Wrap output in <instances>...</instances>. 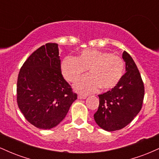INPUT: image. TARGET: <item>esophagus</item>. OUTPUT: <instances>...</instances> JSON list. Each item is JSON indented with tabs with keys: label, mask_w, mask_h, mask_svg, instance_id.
Instances as JSON below:
<instances>
[{
	"label": "esophagus",
	"mask_w": 159,
	"mask_h": 159,
	"mask_svg": "<svg viewBox=\"0 0 159 159\" xmlns=\"http://www.w3.org/2000/svg\"><path fill=\"white\" fill-rule=\"evenodd\" d=\"M87 98V96H84V95H78V99H85Z\"/></svg>",
	"instance_id": "34e87169"
}]
</instances>
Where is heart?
Returning a JSON list of instances; mask_svg holds the SVG:
<instances>
[{
  "instance_id": "b5f03b06",
  "label": "heart",
  "mask_w": 159,
  "mask_h": 159,
  "mask_svg": "<svg viewBox=\"0 0 159 159\" xmlns=\"http://www.w3.org/2000/svg\"><path fill=\"white\" fill-rule=\"evenodd\" d=\"M123 60L121 57L107 52L85 49L77 57H66L61 62V72L66 81H76L87 69L90 75L82 78L75 84L81 93H90L98 88L109 90L114 88L123 78Z\"/></svg>"
}]
</instances>
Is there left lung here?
Returning <instances> with one entry per match:
<instances>
[{"instance_id":"1","label":"left lung","mask_w":159,"mask_h":159,"mask_svg":"<svg viewBox=\"0 0 159 159\" xmlns=\"http://www.w3.org/2000/svg\"><path fill=\"white\" fill-rule=\"evenodd\" d=\"M125 72L118 84L98 95L99 105L95 113L97 125L107 132L120 130L132 121L142 107L144 86L138 67L132 57L123 53Z\"/></svg>"}]
</instances>
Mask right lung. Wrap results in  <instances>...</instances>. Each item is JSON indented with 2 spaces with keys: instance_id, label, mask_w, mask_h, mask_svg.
Returning <instances> with one entry per match:
<instances>
[{
  "instance_id": "right-lung-1",
  "label": "right lung",
  "mask_w": 159,
  "mask_h": 159,
  "mask_svg": "<svg viewBox=\"0 0 159 159\" xmlns=\"http://www.w3.org/2000/svg\"><path fill=\"white\" fill-rule=\"evenodd\" d=\"M76 99L77 94L62 75L58 45L47 43L36 49L18 77L17 103L25 119L39 129H52Z\"/></svg>"
}]
</instances>
